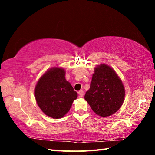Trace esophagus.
<instances>
[{
    "label": "esophagus",
    "instance_id": "34e87169",
    "mask_svg": "<svg viewBox=\"0 0 155 155\" xmlns=\"http://www.w3.org/2000/svg\"><path fill=\"white\" fill-rule=\"evenodd\" d=\"M78 95H79V97H83V94H84V91H83V90H80V91H78Z\"/></svg>",
    "mask_w": 155,
    "mask_h": 155
}]
</instances>
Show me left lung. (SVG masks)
I'll return each instance as SVG.
<instances>
[{
  "instance_id": "left-lung-1",
  "label": "left lung",
  "mask_w": 155,
  "mask_h": 155,
  "mask_svg": "<svg viewBox=\"0 0 155 155\" xmlns=\"http://www.w3.org/2000/svg\"><path fill=\"white\" fill-rule=\"evenodd\" d=\"M124 96V85L114 70L105 64L97 66L85 95L93 111L101 117L109 116L120 109Z\"/></svg>"
}]
</instances>
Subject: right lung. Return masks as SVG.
<instances>
[{
  "instance_id": "1",
  "label": "right lung",
  "mask_w": 155,
  "mask_h": 155,
  "mask_svg": "<svg viewBox=\"0 0 155 155\" xmlns=\"http://www.w3.org/2000/svg\"><path fill=\"white\" fill-rule=\"evenodd\" d=\"M65 73L63 68H51L39 79L35 88L39 107L52 118L64 117L77 98V93L65 80Z\"/></svg>"
}]
</instances>
